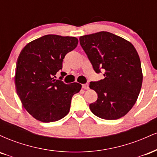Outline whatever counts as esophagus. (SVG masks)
Segmentation results:
<instances>
[{
    "label": "esophagus",
    "instance_id": "34e87169",
    "mask_svg": "<svg viewBox=\"0 0 157 157\" xmlns=\"http://www.w3.org/2000/svg\"><path fill=\"white\" fill-rule=\"evenodd\" d=\"M82 89H89V84L88 83H86V84H82Z\"/></svg>",
    "mask_w": 157,
    "mask_h": 157
}]
</instances>
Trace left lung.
Listing matches in <instances>:
<instances>
[{
    "label": "left lung",
    "instance_id": "8db88e82",
    "mask_svg": "<svg viewBox=\"0 0 157 157\" xmlns=\"http://www.w3.org/2000/svg\"><path fill=\"white\" fill-rule=\"evenodd\" d=\"M84 50L97 74L105 78L91 81L97 100L89 105L94 114L104 120L125 116L136 102L142 82L141 62L130 42L108 32L81 36Z\"/></svg>",
    "mask_w": 157,
    "mask_h": 157
}]
</instances>
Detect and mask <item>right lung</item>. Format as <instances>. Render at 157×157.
Listing matches in <instances>:
<instances>
[{"label": "right lung", "mask_w": 157, "mask_h": 157, "mask_svg": "<svg viewBox=\"0 0 157 157\" xmlns=\"http://www.w3.org/2000/svg\"><path fill=\"white\" fill-rule=\"evenodd\" d=\"M75 37L47 35L23 48L17 58L15 82L23 107L36 120L55 122L69 112L73 95L80 91L77 82L66 84L56 74L63 68L65 56L77 47Z\"/></svg>", "instance_id": "right-lung-1"}]
</instances>
